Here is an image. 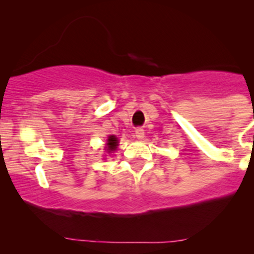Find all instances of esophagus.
<instances>
[{
    "instance_id": "obj_1",
    "label": "esophagus",
    "mask_w": 254,
    "mask_h": 254,
    "mask_svg": "<svg viewBox=\"0 0 254 254\" xmlns=\"http://www.w3.org/2000/svg\"><path fill=\"white\" fill-rule=\"evenodd\" d=\"M135 133H136V137L138 139H142L144 137V130L142 129V127H137L135 130Z\"/></svg>"
}]
</instances>
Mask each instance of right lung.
I'll use <instances>...</instances> for the list:
<instances>
[{
  "mask_svg": "<svg viewBox=\"0 0 254 254\" xmlns=\"http://www.w3.org/2000/svg\"><path fill=\"white\" fill-rule=\"evenodd\" d=\"M117 145H118V139L116 138L115 136H110L109 139H107V150H109V153L116 150Z\"/></svg>",
  "mask_w": 254,
  "mask_h": 254,
  "instance_id": "add662e5",
  "label": "right lung"
}]
</instances>
